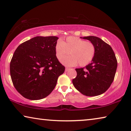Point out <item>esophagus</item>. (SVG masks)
Here are the masks:
<instances>
[{
    "mask_svg": "<svg viewBox=\"0 0 131 131\" xmlns=\"http://www.w3.org/2000/svg\"><path fill=\"white\" fill-rule=\"evenodd\" d=\"M69 69V68H68V67H66L65 68V72H67V71H68V70Z\"/></svg>",
    "mask_w": 131,
    "mask_h": 131,
    "instance_id": "obj_1",
    "label": "esophagus"
}]
</instances>
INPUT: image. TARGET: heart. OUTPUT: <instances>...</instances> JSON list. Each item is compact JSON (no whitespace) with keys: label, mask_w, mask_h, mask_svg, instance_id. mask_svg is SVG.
Listing matches in <instances>:
<instances>
[{"label":"heart","mask_w":131,"mask_h":131,"mask_svg":"<svg viewBox=\"0 0 131 131\" xmlns=\"http://www.w3.org/2000/svg\"><path fill=\"white\" fill-rule=\"evenodd\" d=\"M56 57L61 59L70 52V56L61 60L62 64L68 66L79 65L84 66L90 63L96 52L92 42L76 37H69L66 41H58L55 47Z\"/></svg>","instance_id":"b5f03b06"}]
</instances>
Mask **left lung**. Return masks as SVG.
<instances>
[{
	"mask_svg": "<svg viewBox=\"0 0 131 131\" xmlns=\"http://www.w3.org/2000/svg\"><path fill=\"white\" fill-rule=\"evenodd\" d=\"M83 38L92 42L96 52L90 63L85 68L76 69L77 76L72 83L83 95L96 96L106 92L111 86L117 70V61L110 45L101 38L95 36Z\"/></svg>",
	"mask_w": 131,
	"mask_h": 131,
	"instance_id": "1",
	"label": "left lung"
}]
</instances>
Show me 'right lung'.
I'll list each match as a JSON object with an SVG mask.
<instances>
[{"label": "right lung", "mask_w": 131, "mask_h": 131, "mask_svg": "<svg viewBox=\"0 0 131 131\" xmlns=\"http://www.w3.org/2000/svg\"><path fill=\"white\" fill-rule=\"evenodd\" d=\"M58 37L37 36L18 46L10 65L14 88L25 98L37 100L55 88L65 68L58 61L55 47Z\"/></svg>", "instance_id": "obj_1"}]
</instances>
